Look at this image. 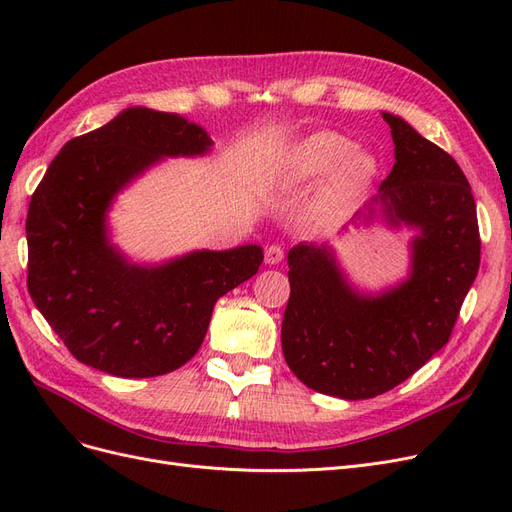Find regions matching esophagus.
<instances>
[{"label":"esophagus","instance_id":"1","mask_svg":"<svg viewBox=\"0 0 512 512\" xmlns=\"http://www.w3.org/2000/svg\"><path fill=\"white\" fill-rule=\"evenodd\" d=\"M284 260V250L280 245H269L267 252H265V262L267 265H280Z\"/></svg>","mask_w":512,"mask_h":512}]
</instances>
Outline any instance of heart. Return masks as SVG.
<instances>
[{"label":"heart","mask_w":512,"mask_h":512,"mask_svg":"<svg viewBox=\"0 0 512 512\" xmlns=\"http://www.w3.org/2000/svg\"><path fill=\"white\" fill-rule=\"evenodd\" d=\"M380 158L367 147H356L350 136L320 130L294 141L280 158V181L305 188L322 181L305 209L314 228L344 224L363 207L380 177Z\"/></svg>","instance_id":"heart-1"}]
</instances>
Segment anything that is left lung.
Masks as SVG:
<instances>
[{"label":"left lung","instance_id":"8db88e82","mask_svg":"<svg viewBox=\"0 0 512 512\" xmlns=\"http://www.w3.org/2000/svg\"><path fill=\"white\" fill-rule=\"evenodd\" d=\"M382 117L395 164L352 224L380 218L416 230L408 275L363 292L333 245L305 241L288 252L284 359L309 389L348 401L395 389L446 346L480 262L476 203L459 164L399 115Z\"/></svg>","mask_w":512,"mask_h":512}]
</instances>
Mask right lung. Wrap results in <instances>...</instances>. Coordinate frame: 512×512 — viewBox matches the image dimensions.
Wrapping results in <instances>:
<instances>
[{
    "label": "right lung",
    "mask_w": 512,
    "mask_h": 512,
    "mask_svg": "<svg viewBox=\"0 0 512 512\" xmlns=\"http://www.w3.org/2000/svg\"><path fill=\"white\" fill-rule=\"evenodd\" d=\"M211 147L198 123L132 106L72 138L46 168L25 224L27 288L76 361L119 378L175 371L203 344L215 301L256 275L265 254L252 243L138 265L111 241L121 190L164 158Z\"/></svg>",
    "instance_id": "right-lung-1"
}]
</instances>
